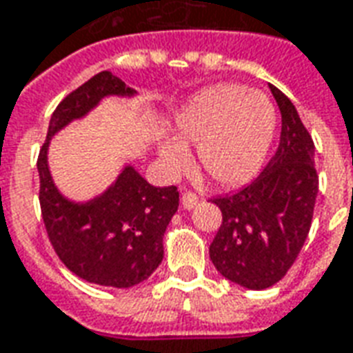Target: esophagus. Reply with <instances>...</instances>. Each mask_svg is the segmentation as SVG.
<instances>
[{"label": "esophagus", "mask_w": 353, "mask_h": 353, "mask_svg": "<svg viewBox=\"0 0 353 353\" xmlns=\"http://www.w3.org/2000/svg\"><path fill=\"white\" fill-rule=\"evenodd\" d=\"M199 204V196L194 194V192L187 191L181 194V206L185 208V210H191V208H194Z\"/></svg>", "instance_id": "obj_1"}]
</instances>
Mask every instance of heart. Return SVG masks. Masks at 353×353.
Here are the masks:
<instances>
[{
    "label": "heart",
    "mask_w": 353,
    "mask_h": 353,
    "mask_svg": "<svg viewBox=\"0 0 353 353\" xmlns=\"http://www.w3.org/2000/svg\"><path fill=\"white\" fill-rule=\"evenodd\" d=\"M276 126V109L261 92L219 85L200 94L177 121V141L161 149L164 168L177 174L187 166V151L196 145L199 168L219 185L252 177L265 159Z\"/></svg>",
    "instance_id": "1"
}]
</instances>
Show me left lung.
<instances>
[{
	"instance_id": "1",
	"label": "left lung",
	"mask_w": 353,
	"mask_h": 353,
	"mask_svg": "<svg viewBox=\"0 0 353 353\" xmlns=\"http://www.w3.org/2000/svg\"><path fill=\"white\" fill-rule=\"evenodd\" d=\"M281 113L280 145L244 189L212 199L223 215L210 244L215 268L238 285L266 289L295 263L318 196L314 141L285 94L270 85Z\"/></svg>"
}]
</instances>
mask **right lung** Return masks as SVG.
I'll return each instance as SVG.
<instances>
[{
	"label": "right lung",
	"mask_w": 353,
	"mask_h": 353,
	"mask_svg": "<svg viewBox=\"0 0 353 353\" xmlns=\"http://www.w3.org/2000/svg\"><path fill=\"white\" fill-rule=\"evenodd\" d=\"M111 94L132 96L134 90L111 72H100L58 103L37 157L39 204L58 259L90 283L124 289L147 280L161 265L162 236L179 206L177 187H153L126 166L101 196L77 204L58 192L47 164L50 138Z\"/></svg>",
	"instance_id": "obj_1"
}]
</instances>
